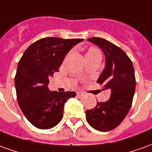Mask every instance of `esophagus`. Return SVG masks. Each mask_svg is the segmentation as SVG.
Wrapping results in <instances>:
<instances>
[{
	"label": "esophagus",
	"instance_id": "obj_1",
	"mask_svg": "<svg viewBox=\"0 0 152 152\" xmlns=\"http://www.w3.org/2000/svg\"><path fill=\"white\" fill-rule=\"evenodd\" d=\"M76 94H77V96H79V97H82V96L85 95V94H84L83 92H77Z\"/></svg>",
	"mask_w": 152,
	"mask_h": 152
}]
</instances>
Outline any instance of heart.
<instances>
[{
    "label": "heart",
    "mask_w": 152,
    "mask_h": 152,
    "mask_svg": "<svg viewBox=\"0 0 152 152\" xmlns=\"http://www.w3.org/2000/svg\"><path fill=\"white\" fill-rule=\"evenodd\" d=\"M99 53L97 49H95V48H91L90 50L88 51V53L87 54H91V53Z\"/></svg>",
    "instance_id": "b5f03b06"
}]
</instances>
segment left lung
<instances>
[{"label": "left lung", "mask_w": 152, "mask_h": 152, "mask_svg": "<svg viewBox=\"0 0 152 152\" xmlns=\"http://www.w3.org/2000/svg\"><path fill=\"white\" fill-rule=\"evenodd\" d=\"M88 41L98 46L104 54V68L97 82L104 86L103 90L110 91V97L106 102H97L94 109L86 110V120L94 129L108 132L122 123L131 108L135 92V72L130 58L120 48L101 38H91Z\"/></svg>", "instance_id": "8db88e82"}]
</instances>
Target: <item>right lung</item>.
<instances>
[{
	"mask_svg": "<svg viewBox=\"0 0 152 152\" xmlns=\"http://www.w3.org/2000/svg\"><path fill=\"white\" fill-rule=\"evenodd\" d=\"M83 39L45 38L28 47L18 63L15 78L17 100L26 118L39 129H49L61 122L63 108L76 92L51 91L49 78L69 51Z\"/></svg>",
	"mask_w": 152,
	"mask_h": 152,
	"instance_id": "obj_1",
	"label": "right lung"
}]
</instances>
